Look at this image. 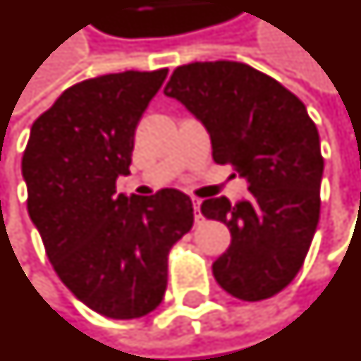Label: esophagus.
Returning a JSON list of instances; mask_svg holds the SVG:
<instances>
[{"label": "esophagus", "instance_id": "1", "mask_svg": "<svg viewBox=\"0 0 361 361\" xmlns=\"http://www.w3.org/2000/svg\"><path fill=\"white\" fill-rule=\"evenodd\" d=\"M191 201H193V209H195V221H197V223H201V219H203V216H201V213H199V207H201V199L191 197Z\"/></svg>", "mask_w": 361, "mask_h": 361}]
</instances>
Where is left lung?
<instances>
[{
    "label": "left lung",
    "instance_id": "obj_1",
    "mask_svg": "<svg viewBox=\"0 0 361 361\" xmlns=\"http://www.w3.org/2000/svg\"><path fill=\"white\" fill-rule=\"evenodd\" d=\"M164 93L205 125L213 160L248 181V195L234 205L226 197L201 203L233 236L213 264L216 283L242 301L274 297L301 269L319 224L324 160L317 125L295 93L242 62L176 68Z\"/></svg>",
    "mask_w": 361,
    "mask_h": 361
}]
</instances>
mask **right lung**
Here are the masks:
<instances>
[{"label":"right lung","instance_id":"1","mask_svg":"<svg viewBox=\"0 0 361 361\" xmlns=\"http://www.w3.org/2000/svg\"><path fill=\"white\" fill-rule=\"evenodd\" d=\"M166 75L128 70L68 87L32 123L23 152L27 209L52 268L82 303L117 321L162 303L168 254L193 226V203L178 189L115 193Z\"/></svg>","mask_w":361,"mask_h":361}]
</instances>
